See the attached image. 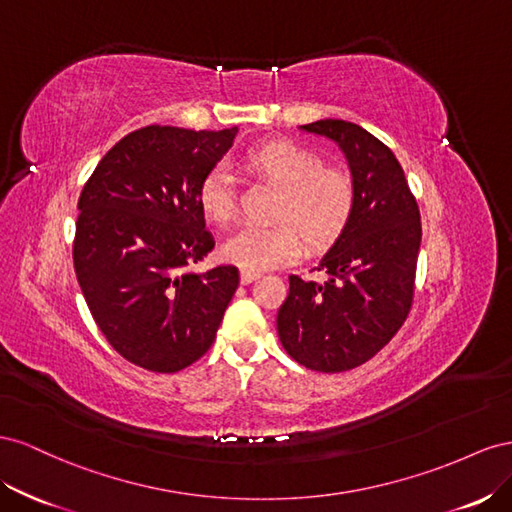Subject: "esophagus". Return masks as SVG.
Instances as JSON below:
<instances>
[{
    "label": "esophagus",
    "mask_w": 512,
    "mask_h": 512,
    "mask_svg": "<svg viewBox=\"0 0 512 512\" xmlns=\"http://www.w3.org/2000/svg\"><path fill=\"white\" fill-rule=\"evenodd\" d=\"M259 276H261V272H255V270H244V268H242V272H240V281H242L244 285H248V283L257 281Z\"/></svg>",
    "instance_id": "esophagus-1"
}]
</instances>
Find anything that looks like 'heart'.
Returning <instances> with one entry per match:
<instances>
[{"label": "heart", "mask_w": 512, "mask_h": 512, "mask_svg": "<svg viewBox=\"0 0 512 512\" xmlns=\"http://www.w3.org/2000/svg\"><path fill=\"white\" fill-rule=\"evenodd\" d=\"M248 169L281 186L270 225H248L231 236L223 255L244 270H270L294 261L302 251H326L352 223L358 191L352 175L321 165L317 154L294 141L272 139L244 156ZM203 216L227 225L236 216V186L225 167L210 169L197 188Z\"/></svg>", "instance_id": "b5f03b06"}]
</instances>
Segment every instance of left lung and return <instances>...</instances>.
I'll list each match as a JSON object with an SVG mask.
<instances>
[{
    "label": "left lung",
    "instance_id": "left-lung-1",
    "mask_svg": "<svg viewBox=\"0 0 512 512\" xmlns=\"http://www.w3.org/2000/svg\"><path fill=\"white\" fill-rule=\"evenodd\" d=\"M302 130L339 143L358 206L343 236L313 268L326 272V281L289 276L276 330L285 352L302 367L341 373L371 360L410 315L420 210L399 160L362 126L319 120Z\"/></svg>",
    "mask_w": 512,
    "mask_h": 512
}]
</instances>
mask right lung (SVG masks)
<instances>
[{"instance_id": "obj_1", "label": "right lung", "mask_w": 512, "mask_h": 512, "mask_svg": "<svg viewBox=\"0 0 512 512\" xmlns=\"http://www.w3.org/2000/svg\"><path fill=\"white\" fill-rule=\"evenodd\" d=\"M236 130L139 128L81 191L72 261L83 298L109 345L145 371L197 362L238 289L236 266L188 272L214 248L197 188Z\"/></svg>"}]
</instances>
